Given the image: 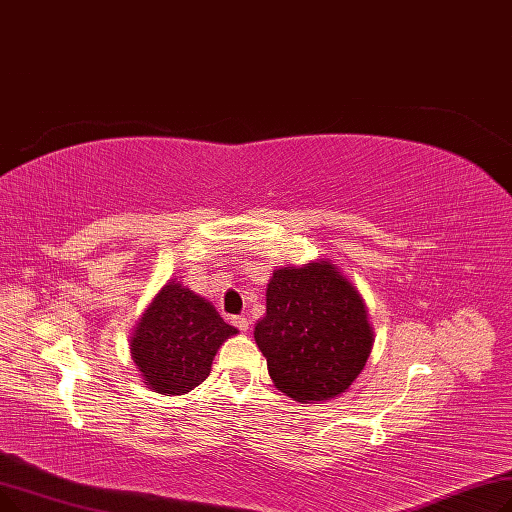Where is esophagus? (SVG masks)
Segmentation results:
<instances>
[{
  "mask_svg": "<svg viewBox=\"0 0 512 512\" xmlns=\"http://www.w3.org/2000/svg\"><path fill=\"white\" fill-rule=\"evenodd\" d=\"M231 323H233L239 331H248V329H250V321L246 319V316H233Z\"/></svg>",
  "mask_w": 512,
  "mask_h": 512,
  "instance_id": "esophagus-1",
  "label": "esophagus"
}]
</instances>
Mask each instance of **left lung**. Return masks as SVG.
I'll return each mask as SVG.
<instances>
[{
    "label": "left lung",
    "mask_w": 512,
    "mask_h": 512,
    "mask_svg": "<svg viewBox=\"0 0 512 512\" xmlns=\"http://www.w3.org/2000/svg\"><path fill=\"white\" fill-rule=\"evenodd\" d=\"M254 339L283 394L321 402L346 392L360 375L373 331L356 287L321 260L273 273Z\"/></svg>",
    "instance_id": "1"
}]
</instances>
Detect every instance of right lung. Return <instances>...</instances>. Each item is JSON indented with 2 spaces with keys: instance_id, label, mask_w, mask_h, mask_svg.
<instances>
[{
  "instance_id": "obj_1",
  "label": "right lung",
  "mask_w": 512,
  "mask_h": 512,
  "mask_svg": "<svg viewBox=\"0 0 512 512\" xmlns=\"http://www.w3.org/2000/svg\"><path fill=\"white\" fill-rule=\"evenodd\" d=\"M235 333L210 302L170 281L143 312L131 356L145 385L164 396H181L210 375L216 350Z\"/></svg>"
}]
</instances>
